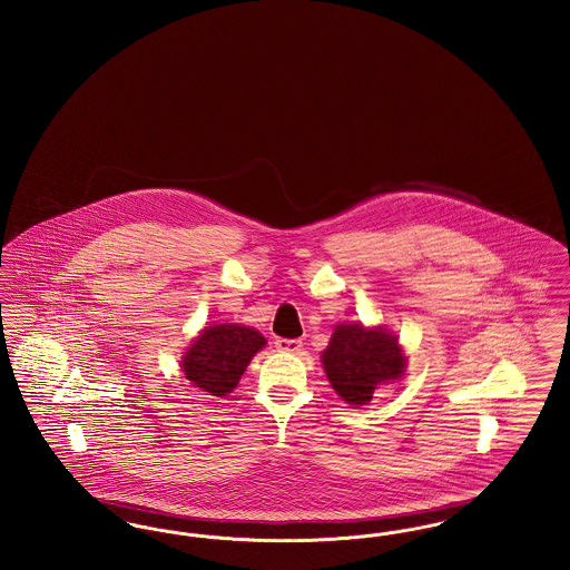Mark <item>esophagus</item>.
Returning a JSON list of instances; mask_svg holds the SVG:
<instances>
[{
  "label": "esophagus",
  "mask_w": 570,
  "mask_h": 570,
  "mask_svg": "<svg viewBox=\"0 0 570 570\" xmlns=\"http://www.w3.org/2000/svg\"><path fill=\"white\" fill-rule=\"evenodd\" d=\"M303 346L301 340H286V337H277L275 340V348L284 351V353H298Z\"/></svg>",
  "instance_id": "obj_1"
}]
</instances>
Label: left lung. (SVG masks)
I'll use <instances>...</instances> for the list:
<instances>
[{
    "mask_svg": "<svg viewBox=\"0 0 570 570\" xmlns=\"http://www.w3.org/2000/svg\"><path fill=\"white\" fill-rule=\"evenodd\" d=\"M326 379L337 395L353 406L374 397V389L404 374L406 356L397 337L384 328L340 325L323 353Z\"/></svg>",
    "mask_w": 570,
    "mask_h": 570,
    "instance_id": "left-lung-1",
    "label": "left lung"
}]
</instances>
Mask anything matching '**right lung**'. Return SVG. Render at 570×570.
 Returning a JSON list of instances; mask_svg holds the SVG:
<instances>
[{
  "label": "right lung",
  "instance_id": "right-lung-1",
  "mask_svg": "<svg viewBox=\"0 0 570 570\" xmlns=\"http://www.w3.org/2000/svg\"><path fill=\"white\" fill-rule=\"evenodd\" d=\"M265 344V337L249 326L205 328L184 356L186 379L209 395L224 397L237 386L249 358Z\"/></svg>",
  "mask_w": 570,
  "mask_h": 570
}]
</instances>
